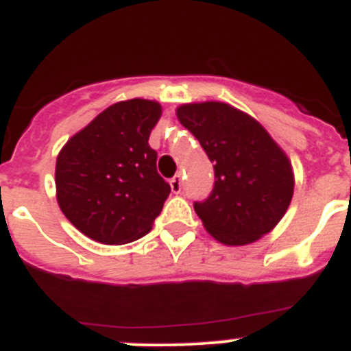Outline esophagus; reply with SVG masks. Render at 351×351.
<instances>
[{
	"instance_id": "obj_1",
	"label": "esophagus",
	"mask_w": 351,
	"mask_h": 351,
	"mask_svg": "<svg viewBox=\"0 0 351 351\" xmlns=\"http://www.w3.org/2000/svg\"><path fill=\"white\" fill-rule=\"evenodd\" d=\"M170 188H172V193H181L182 190V178L181 173H176L172 179H170Z\"/></svg>"
}]
</instances>
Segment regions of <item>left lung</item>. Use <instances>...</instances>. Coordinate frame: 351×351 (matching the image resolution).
Here are the masks:
<instances>
[{
    "label": "left lung",
    "instance_id": "8db88e82",
    "mask_svg": "<svg viewBox=\"0 0 351 351\" xmlns=\"http://www.w3.org/2000/svg\"><path fill=\"white\" fill-rule=\"evenodd\" d=\"M214 167L209 198L195 213L218 243L246 246L274 228L293 197V169L280 144L255 117L225 101L176 108Z\"/></svg>",
    "mask_w": 351,
    "mask_h": 351
}]
</instances>
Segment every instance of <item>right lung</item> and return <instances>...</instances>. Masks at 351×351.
Listing matches in <instances>:
<instances>
[{
	"instance_id": "add662e5",
	"label": "right lung",
	"mask_w": 351,
	"mask_h": 351,
	"mask_svg": "<svg viewBox=\"0 0 351 351\" xmlns=\"http://www.w3.org/2000/svg\"><path fill=\"white\" fill-rule=\"evenodd\" d=\"M160 117L161 105L154 100L117 101L61 147L56 198L86 237L119 246L153 228L170 193L147 142Z\"/></svg>"
}]
</instances>
